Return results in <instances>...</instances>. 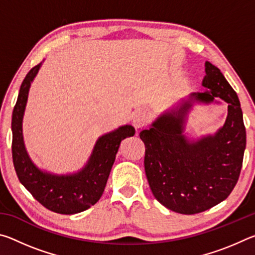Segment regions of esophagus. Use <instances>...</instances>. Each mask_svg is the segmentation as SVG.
<instances>
[{"mask_svg": "<svg viewBox=\"0 0 255 255\" xmlns=\"http://www.w3.org/2000/svg\"><path fill=\"white\" fill-rule=\"evenodd\" d=\"M148 123V115L145 111H138L137 114L133 116L132 118V126L135 127L137 130H139L143 127H145Z\"/></svg>", "mask_w": 255, "mask_h": 255, "instance_id": "34e87169", "label": "esophagus"}]
</instances>
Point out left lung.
I'll return each mask as SVG.
<instances>
[{
  "label": "left lung",
  "mask_w": 255,
  "mask_h": 255,
  "mask_svg": "<svg viewBox=\"0 0 255 255\" xmlns=\"http://www.w3.org/2000/svg\"><path fill=\"white\" fill-rule=\"evenodd\" d=\"M205 67V92L191 93L139 133L145 144V173L154 197L166 208L184 215L202 213L231 195L247 146L239 97L218 67L209 62ZM215 98L229 103L226 124L214 135L190 141L184 125L193 102L209 104Z\"/></svg>",
  "instance_id": "1"
}]
</instances>
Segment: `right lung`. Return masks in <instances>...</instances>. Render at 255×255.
Masks as SVG:
<instances>
[{
    "instance_id": "right-lung-1",
    "label": "right lung",
    "mask_w": 255,
    "mask_h": 255,
    "mask_svg": "<svg viewBox=\"0 0 255 255\" xmlns=\"http://www.w3.org/2000/svg\"><path fill=\"white\" fill-rule=\"evenodd\" d=\"M41 63L25 75L12 114V158L16 175L37 201L54 213L73 215L97 204L105 191L119 145L126 137L135 135V128L125 125L97 140L88 163L73 174L57 175L34 165L24 147L22 119L31 82Z\"/></svg>"
}]
</instances>
